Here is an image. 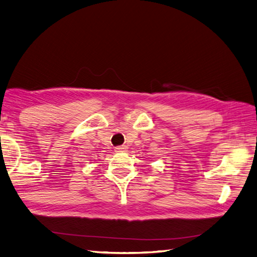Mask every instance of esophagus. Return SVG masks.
Segmentation results:
<instances>
[{
    "instance_id": "34e87169",
    "label": "esophagus",
    "mask_w": 257,
    "mask_h": 257,
    "mask_svg": "<svg viewBox=\"0 0 257 257\" xmlns=\"http://www.w3.org/2000/svg\"><path fill=\"white\" fill-rule=\"evenodd\" d=\"M126 150H127L126 146H120L115 149V152H126Z\"/></svg>"
}]
</instances>
